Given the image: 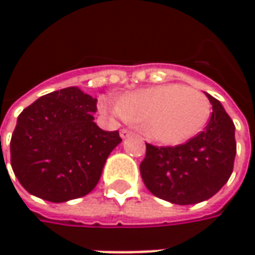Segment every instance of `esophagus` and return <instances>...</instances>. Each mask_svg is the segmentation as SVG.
<instances>
[{
	"mask_svg": "<svg viewBox=\"0 0 255 255\" xmlns=\"http://www.w3.org/2000/svg\"><path fill=\"white\" fill-rule=\"evenodd\" d=\"M132 136L133 132L128 130V129H122V130H121V137H122V139H128V137H132Z\"/></svg>",
	"mask_w": 255,
	"mask_h": 255,
	"instance_id": "34e87169",
	"label": "esophagus"
}]
</instances>
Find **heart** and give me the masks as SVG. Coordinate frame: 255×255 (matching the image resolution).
Segmentation results:
<instances>
[{
  "mask_svg": "<svg viewBox=\"0 0 255 255\" xmlns=\"http://www.w3.org/2000/svg\"><path fill=\"white\" fill-rule=\"evenodd\" d=\"M101 112L142 123L144 134L163 146L193 139L210 119L211 105L204 93L180 84L156 85L125 95L119 102L99 101Z\"/></svg>",
  "mask_w": 255,
  "mask_h": 255,
  "instance_id": "1",
  "label": "heart"
}]
</instances>
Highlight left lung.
<instances>
[{
    "label": "left lung",
    "mask_w": 255,
    "mask_h": 255,
    "mask_svg": "<svg viewBox=\"0 0 255 255\" xmlns=\"http://www.w3.org/2000/svg\"><path fill=\"white\" fill-rule=\"evenodd\" d=\"M204 130L176 147L146 144L140 174L147 190L173 204L209 200L229 181L236 157V126L216 98Z\"/></svg>",
    "instance_id": "1"
}]
</instances>
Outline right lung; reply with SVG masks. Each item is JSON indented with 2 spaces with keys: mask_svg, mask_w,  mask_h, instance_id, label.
<instances>
[{
  "mask_svg": "<svg viewBox=\"0 0 255 255\" xmlns=\"http://www.w3.org/2000/svg\"><path fill=\"white\" fill-rule=\"evenodd\" d=\"M96 99L69 86L25 108L11 137V166L29 194L52 203L84 197L122 142L119 132L93 122Z\"/></svg>",
  "mask_w": 255,
  "mask_h": 255,
  "instance_id": "1",
  "label": "right lung"
}]
</instances>
